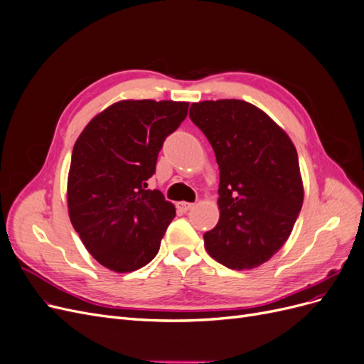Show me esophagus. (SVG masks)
<instances>
[{
  "mask_svg": "<svg viewBox=\"0 0 364 364\" xmlns=\"http://www.w3.org/2000/svg\"><path fill=\"white\" fill-rule=\"evenodd\" d=\"M193 206H194V203H190V202H178V203H176V208H178L179 211H182V213L190 211Z\"/></svg>",
  "mask_w": 364,
  "mask_h": 364,
  "instance_id": "esophagus-1",
  "label": "esophagus"
}]
</instances>
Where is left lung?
<instances>
[{
    "instance_id": "left-lung-1",
    "label": "left lung",
    "mask_w": 364,
    "mask_h": 364,
    "mask_svg": "<svg viewBox=\"0 0 364 364\" xmlns=\"http://www.w3.org/2000/svg\"><path fill=\"white\" fill-rule=\"evenodd\" d=\"M190 118L220 170L217 226L205 249L232 270L261 266L289 240L304 202L296 147L285 130L243 100L193 103Z\"/></svg>"
}]
</instances>
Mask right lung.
<instances>
[{
    "instance_id": "obj_1",
    "label": "right lung",
    "mask_w": 364,
    "mask_h": 364,
    "mask_svg": "<svg viewBox=\"0 0 364 364\" xmlns=\"http://www.w3.org/2000/svg\"><path fill=\"white\" fill-rule=\"evenodd\" d=\"M188 105L121 100L97 114L75 141L70 220L87 252L109 270L134 272L156 257L176 208L159 190H147V179Z\"/></svg>"
}]
</instances>
